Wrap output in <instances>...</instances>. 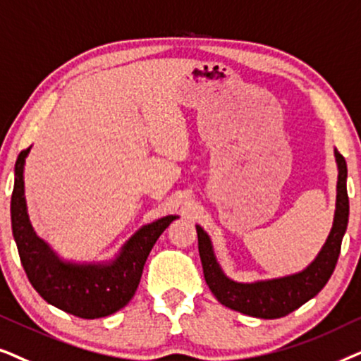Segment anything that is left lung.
Segmentation results:
<instances>
[{"label": "left lung", "instance_id": "left-lung-1", "mask_svg": "<svg viewBox=\"0 0 361 361\" xmlns=\"http://www.w3.org/2000/svg\"><path fill=\"white\" fill-rule=\"evenodd\" d=\"M337 163V201H335L334 224L330 234L314 261L299 272L282 277L261 279L254 282H238L228 277L216 259L213 243L208 233L196 224L198 249L203 264L204 281L216 299L229 309L257 319H281L299 309L305 302L324 289L334 269L337 266L342 239L348 224V195H347V163L334 150Z\"/></svg>", "mask_w": 361, "mask_h": 361}]
</instances>
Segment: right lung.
Wrapping results in <instances>:
<instances>
[{"mask_svg": "<svg viewBox=\"0 0 361 361\" xmlns=\"http://www.w3.org/2000/svg\"><path fill=\"white\" fill-rule=\"evenodd\" d=\"M19 153L14 165L11 228L19 257L32 287L47 304L80 319H100L123 309L135 294L148 254L175 221L168 214L143 224L105 261H69L36 234L24 196V165L31 152Z\"/></svg>", "mask_w": 361, "mask_h": 361, "instance_id": "obj_1", "label": "right lung"}]
</instances>
